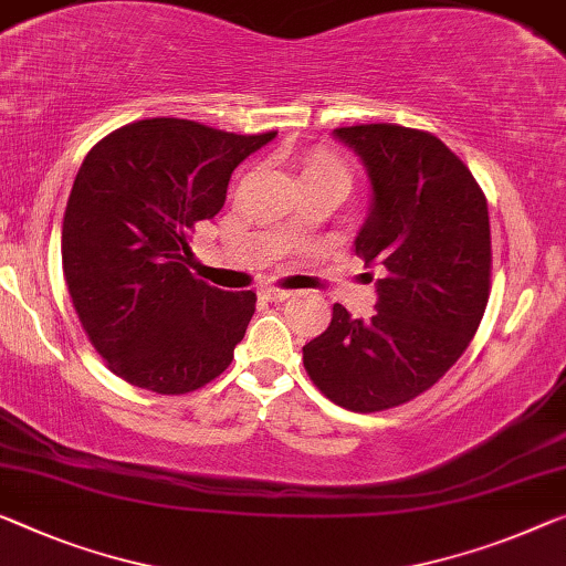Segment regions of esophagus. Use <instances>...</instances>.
<instances>
[{"label":"esophagus","instance_id":"34e87169","mask_svg":"<svg viewBox=\"0 0 566 566\" xmlns=\"http://www.w3.org/2000/svg\"><path fill=\"white\" fill-rule=\"evenodd\" d=\"M293 291H285V289H273V285H265V289H260V298L271 301V303H281L285 298H291Z\"/></svg>","mask_w":566,"mask_h":566}]
</instances>
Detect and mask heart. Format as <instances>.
I'll return each instance as SVG.
<instances>
[{"label":"heart","instance_id":"1","mask_svg":"<svg viewBox=\"0 0 566 566\" xmlns=\"http://www.w3.org/2000/svg\"><path fill=\"white\" fill-rule=\"evenodd\" d=\"M301 181L303 187H334L346 195L354 185V169L342 154L334 149H313L301 159Z\"/></svg>","mask_w":566,"mask_h":566}]
</instances>
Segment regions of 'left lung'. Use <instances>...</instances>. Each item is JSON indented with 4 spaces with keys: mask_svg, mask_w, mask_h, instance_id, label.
I'll return each instance as SVG.
<instances>
[{
    "mask_svg": "<svg viewBox=\"0 0 566 566\" xmlns=\"http://www.w3.org/2000/svg\"><path fill=\"white\" fill-rule=\"evenodd\" d=\"M334 134L371 181L354 245L379 268V298L367 321L334 303L326 332L303 346V367L334 405L381 412L428 392L475 336L491 293L489 205L438 136L397 124Z\"/></svg>",
    "mask_w": 566,
    "mask_h": 566,
    "instance_id": "8db88e82",
    "label": "left lung"
}]
</instances>
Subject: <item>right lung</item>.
<instances>
[{"label":"right lung","instance_id":"1","mask_svg":"<svg viewBox=\"0 0 566 566\" xmlns=\"http://www.w3.org/2000/svg\"><path fill=\"white\" fill-rule=\"evenodd\" d=\"M273 138L146 118L85 156L63 217V273L85 336L128 385L187 395L230 367L258 298L189 273V234L222 210L234 167Z\"/></svg>","mask_w":566,"mask_h":566}]
</instances>
